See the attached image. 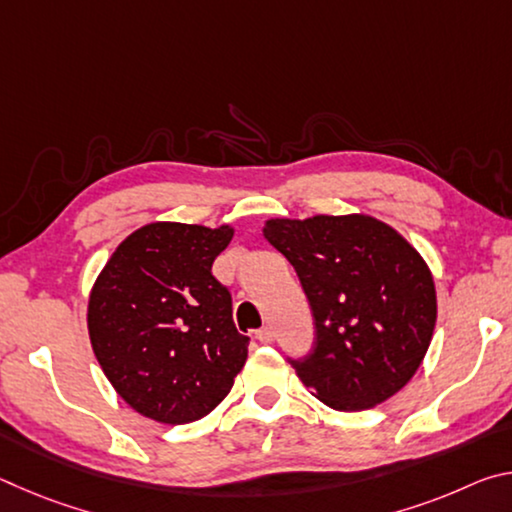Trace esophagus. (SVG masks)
Masks as SVG:
<instances>
[{"label":"esophagus","instance_id":"34e87169","mask_svg":"<svg viewBox=\"0 0 512 512\" xmlns=\"http://www.w3.org/2000/svg\"><path fill=\"white\" fill-rule=\"evenodd\" d=\"M255 339H257L259 343H273L275 334H273L271 327H262V329H257V332H255Z\"/></svg>","mask_w":512,"mask_h":512}]
</instances>
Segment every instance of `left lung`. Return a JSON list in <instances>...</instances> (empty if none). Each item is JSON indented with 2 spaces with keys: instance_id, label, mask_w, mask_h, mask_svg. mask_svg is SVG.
I'll return each instance as SVG.
<instances>
[{
  "instance_id": "1",
  "label": "left lung",
  "mask_w": 512,
  "mask_h": 512,
  "mask_svg": "<svg viewBox=\"0 0 512 512\" xmlns=\"http://www.w3.org/2000/svg\"><path fill=\"white\" fill-rule=\"evenodd\" d=\"M268 244L296 268L314 311L316 345L291 366L336 411L372 409L409 384L436 327L427 262L368 214L268 219Z\"/></svg>"
}]
</instances>
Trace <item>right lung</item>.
Segmentation results:
<instances>
[{
    "label": "right lung",
    "instance_id": "obj_1",
    "mask_svg": "<svg viewBox=\"0 0 512 512\" xmlns=\"http://www.w3.org/2000/svg\"><path fill=\"white\" fill-rule=\"evenodd\" d=\"M235 228L158 221L117 246L90 291L88 332L117 395L144 418L187 424L230 393L248 359L212 264Z\"/></svg>",
    "mask_w": 512,
    "mask_h": 512
}]
</instances>
